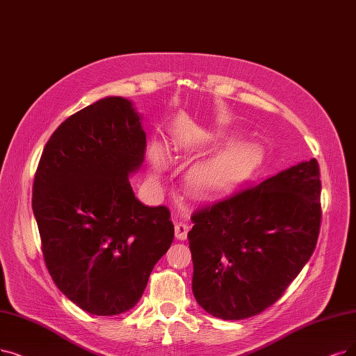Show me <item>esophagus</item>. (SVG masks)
Instances as JSON below:
<instances>
[{
    "label": "esophagus",
    "instance_id": "esophagus-1",
    "mask_svg": "<svg viewBox=\"0 0 356 356\" xmlns=\"http://www.w3.org/2000/svg\"><path fill=\"white\" fill-rule=\"evenodd\" d=\"M188 231H190L188 223H186V222H175V236H177V239H179V241L187 239Z\"/></svg>",
    "mask_w": 356,
    "mask_h": 356
}]
</instances>
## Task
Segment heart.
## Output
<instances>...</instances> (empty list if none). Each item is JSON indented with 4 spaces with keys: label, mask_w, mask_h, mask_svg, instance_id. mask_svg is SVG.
<instances>
[{
    "label": "heart",
    "mask_w": 356,
    "mask_h": 356,
    "mask_svg": "<svg viewBox=\"0 0 356 356\" xmlns=\"http://www.w3.org/2000/svg\"><path fill=\"white\" fill-rule=\"evenodd\" d=\"M150 158L154 170H162L166 166V154L161 147H153ZM260 159L261 152L257 145L236 141L213 158L191 168L187 175V187L197 195L223 191L248 177Z\"/></svg>",
    "instance_id": "heart-1"
}]
</instances>
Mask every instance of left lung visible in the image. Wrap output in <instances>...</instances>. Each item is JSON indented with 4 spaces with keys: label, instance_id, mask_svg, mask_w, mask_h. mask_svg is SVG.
<instances>
[{
    "label": "left lung",
    "instance_id": "left-lung-1",
    "mask_svg": "<svg viewBox=\"0 0 356 356\" xmlns=\"http://www.w3.org/2000/svg\"><path fill=\"white\" fill-rule=\"evenodd\" d=\"M316 159L197 209L188 232L198 305L244 320L275 304L314 252L321 222Z\"/></svg>",
    "mask_w": 356,
    "mask_h": 356
}]
</instances>
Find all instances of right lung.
<instances>
[{"instance_id":"right-lung-1","label":"right lung","mask_w":356,"mask_h":356,"mask_svg":"<svg viewBox=\"0 0 356 356\" xmlns=\"http://www.w3.org/2000/svg\"><path fill=\"white\" fill-rule=\"evenodd\" d=\"M145 150L133 104L109 96L68 117L36 169L32 207L48 272L95 316L133 308L174 241L168 207L145 206L131 188Z\"/></svg>"}]
</instances>
